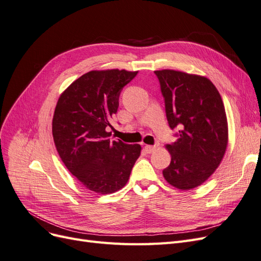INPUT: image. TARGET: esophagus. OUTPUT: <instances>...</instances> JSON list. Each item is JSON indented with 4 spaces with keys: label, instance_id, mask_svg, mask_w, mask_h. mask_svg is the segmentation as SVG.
I'll list each match as a JSON object with an SVG mask.
<instances>
[{
    "label": "esophagus",
    "instance_id": "34e87169",
    "mask_svg": "<svg viewBox=\"0 0 261 261\" xmlns=\"http://www.w3.org/2000/svg\"><path fill=\"white\" fill-rule=\"evenodd\" d=\"M155 150V147L154 146H150V145H146L145 146V151L147 152V153H151V152H153Z\"/></svg>",
    "mask_w": 261,
    "mask_h": 261
}]
</instances>
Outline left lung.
Wrapping results in <instances>:
<instances>
[{"instance_id": "1", "label": "left lung", "mask_w": 261, "mask_h": 261, "mask_svg": "<svg viewBox=\"0 0 261 261\" xmlns=\"http://www.w3.org/2000/svg\"><path fill=\"white\" fill-rule=\"evenodd\" d=\"M165 101L170 127L178 138L165 149L171 163L163 170L170 185L189 191L204 183L218 169L228 143L225 108L207 77L180 70H155Z\"/></svg>"}]
</instances>
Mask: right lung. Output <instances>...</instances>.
I'll return each instance as SVG.
<instances>
[{"mask_svg":"<svg viewBox=\"0 0 261 261\" xmlns=\"http://www.w3.org/2000/svg\"><path fill=\"white\" fill-rule=\"evenodd\" d=\"M137 73L90 70L61 93L55 107L52 134L60 158L86 188L97 194L122 189L140 155V145L111 140L107 130L123 87Z\"/></svg>","mask_w":261,"mask_h":261,"instance_id":"1","label":"right lung"}]
</instances>
